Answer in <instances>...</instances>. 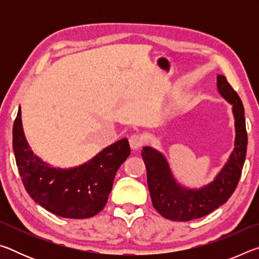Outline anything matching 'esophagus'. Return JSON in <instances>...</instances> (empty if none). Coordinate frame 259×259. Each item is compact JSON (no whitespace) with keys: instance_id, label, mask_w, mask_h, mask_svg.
Segmentation results:
<instances>
[{"instance_id":"1","label":"esophagus","mask_w":259,"mask_h":259,"mask_svg":"<svg viewBox=\"0 0 259 259\" xmlns=\"http://www.w3.org/2000/svg\"><path fill=\"white\" fill-rule=\"evenodd\" d=\"M129 144H130V147L131 150L134 151H137L139 147H142L143 145V138L140 137L138 135H133L129 137Z\"/></svg>"}]
</instances>
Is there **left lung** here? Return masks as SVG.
I'll return each instance as SVG.
<instances>
[{
    "label": "left lung",
    "mask_w": 259,
    "mask_h": 259,
    "mask_svg": "<svg viewBox=\"0 0 259 259\" xmlns=\"http://www.w3.org/2000/svg\"><path fill=\"white\" fill-rule=\"evenodd\" d=\"M217 91L232 105L235 139L233 151L211 182L201 187L183 185L175 178L163 153L152 146L142 150L153 207L166 219L187 222L212 212L231 198L240 181L248 144L244 108L238 94L221 74L217 75Z\"/></svg>",
    "instance_id": "8db88e82"
}]
</instances>
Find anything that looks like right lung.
<instances>
[{
    "label": "right lung",
    "instance_id": "1",
    "mask_svg": "<svg viewBox=\"0 0 259 259\" xmlns=\"http://www.w3.org/2000/svg\"><path fill=\"white\" fill-rule=\"evenodd\" d=\"M12 143L21 181L30 198L48 211L73 219L89 218L102 211L117 169L130 155L128 139L122 138L80 165H51L30 148L20 107L12 129Z\"/></svg>",
    "mask_w": 259,
    "mask_h": 259
}]
</instances>
